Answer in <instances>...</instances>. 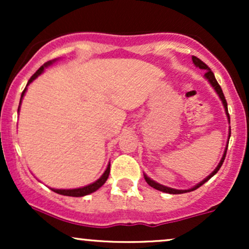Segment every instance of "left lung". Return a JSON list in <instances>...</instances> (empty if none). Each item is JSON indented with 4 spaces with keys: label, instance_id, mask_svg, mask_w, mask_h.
<instances>
[{
    "label": "left lung",
    "instance_id": "1",
    "mask_svg": "<svg viewBox=\"0 0 249 249\" xmlns=\"http://www.w3.org/2000/svg\"><path fill=\"white\" fill-rule=\"evenodd\" d=\"M192 61H193L194 64L196 65V67H199V68H200V69H204V70H206V72H205V77H206V78L208 79V82L211 83V85H212V87H213L214 89H215L216 93H218L219 97H220V99H221V101H222V104H224V107H225L226 113H227L228 121H230V113H228V108H227V102H226V98H225V96H224V92H222V89H221V87H220V85H219V83L216 82V79H215V77H214V73L212 72V70H211L210 68H208L207 65L205 64V63L201 61V59H199L198 57H196V56H192ZM230 137H231V136H230ZM226 152H227V147H226V150H225V153H224V156H222L221 160H220L219 165H218V166H216L215 170H214L213 172L211 173L210 176H208L206 179H204V180H202L201 182H199V184L196 185V186H194L193 188H191V190H174V188L166 187V186H164V185H160V184H158V182L153 181V180H151L150 178H148L147 176H144V178H145V180H146V182H147L148 185H150L151 187L156 188V190H158V191H161V192H165V193H170V194H181V193L191 192V191H194V190H196V188L201 186V185H204L205 182L207 181V180H210V179L212 178V177L214 176V174H215L216 172H218V171L220 170V167H221L222 162H224L225 158H226Z\"/></svg>",
    "mask_w": 249,
    "mask_h": 249
}]
</instances>
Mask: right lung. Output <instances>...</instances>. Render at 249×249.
<instances>
[{
	"instance_id": "obj_1",
	"label": "right lung",
	"mask_w": 249,
	"mask_h": 249,
	"mask_svg": "<svg viewBox=\"0 0 249 249\" xmlns=\"http://www.w3.org/2000/svg\"><path fill=\"white\" fill-rule=\"evenodd\" d=\"M51 63H53V62H48V63H45L44 65H42V67L39 68V69L37 70L36 72L30 77V79L28 81L27 85H29L30 83L34 81V79L37 78V76L41 75V73L43 72V70H44V68H47L48 65L51 64ZM25 90H27V88H25L23 90V92H22L21 102H22V98H23L24 93H25ZM21 102H19V104H21ZM18 110H19V107H18ZM108 174H110V164H108L107 168L105 170L104 174H103V176L98 180H97V181L93 182V184H90V185H88V186H84V187H81V188H73V190H53V192L58 193V194H62V196H88V194L95 192V191H97L99 187L104 185V182L107 181V178H108Z\"/></svg>"
}]
</instances>
